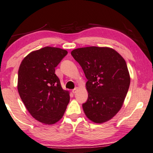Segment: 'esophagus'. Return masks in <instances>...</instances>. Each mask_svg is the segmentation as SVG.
Returning a JSON list of instances; mask_svg holds the SVG:
<instances>
[{
  "label": "esophagus",
  "mask_w": 153,
  "mask_h": 153,
  "mask_svg": "<svg viewBox=\"0 0 153 153\" xmlns=\"http://www.w3.org/2000/svg\"><path fill=\"white\" fill-rule=\"evenodd\" d=\"M78 89H79L78 88H75L74 89H73V90H72L73 94H76L77 91H78Z\"/></svg>",
  "instance_id": "1"
}]
</instances>
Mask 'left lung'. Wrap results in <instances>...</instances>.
Instances as JSON below:
<instances>
[{
    "mask_svg": "<svg viewBox=\"0 0 153 153\" xmlns=\"http://www.w3.org/2000/svg\"><path fill=\"white\" fill-rule=\"evenodd\" d=\"M71 54L88 79V100L82 105L87 118L97 124L110 120L122 108L129 88L126 61L109 47L79 48Z\"/></svg>",
    "mask_w": 153,
    "mask_h": 153,
    "instance_id": "left-lung-1",
    "label": "left lung"
}]
</instances>
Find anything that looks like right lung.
Wrapping results in <instances>:
<instances>
[{"label": "right lung", "instance_id": "1", "mask_svg": "<svg viewBox=\"0 0 153 153\" xmlns=\"http://www.w3.org/2000/svg\"><path fill=\"white\" fill-rule=\"evenodd\" d=\"M67 54L64 49L46 46L31 52L19 65V96L31 115L44 124L62 119L69 102V91L62 88L55 74V67Z\"/></svg>", "mask_w": 153, "mask_h": 153}]
</instances>
